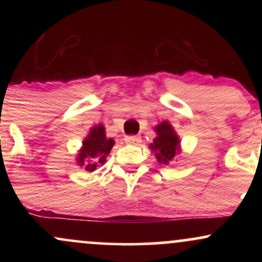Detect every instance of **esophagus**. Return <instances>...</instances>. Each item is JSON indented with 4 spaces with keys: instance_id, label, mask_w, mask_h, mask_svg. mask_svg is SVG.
<instances>
[{
    "instance_id": "1",
    "label": "esophagus",
    "mask_w": 262,
    "mask_h": 262,
    "mask_svg": "<svg viewBox=\"0 0 262 262\" xmlns=\"http://www.w3.org/2000/svg\"><path fill=\"white\" fill-rule=\"evenodd\" d=\"M124 141L127 144H130V145H139V143L141 141L140 137H135V135H130V137H125Z\"/></svg>"
}]
</instances>
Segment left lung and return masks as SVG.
Masks as SVG:
<instances>
[{"label":"left lung","instance_id":"8db88e82","mask_svg":"<svg viewBox=\"0 0 262 262\" xmlns=\"http://www.w3.org/2000/svg\"><path fill=\"white\" fill-rule=\"evenodd\" d=\"M156 137L149 148L155 154L159 164L169 165L175 161L177 156L181 154V141L176 130L167 121L161 122L154 127Z\"/></svg>","mask_w":262,"mask_h":262}]
</instances>
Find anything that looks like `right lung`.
Segmentation results:
<instances>
[{
    "instance_id": "1",
    "label": "right lung",
    "mask_w": 262,
    "mask_h": 262,
    "mask_svg": "<svg viewBox=\"0 0 262 262\" xmlns=\"http://www.w3.org/2000/svg\"><path fill=\"white\" fill-rule=\"evenodd\" d=\"M113 145L114 140L112 138H107L104 125H93L77 152L76 164L87 172H93L96 167L106 162Z\"/></svg>"
}]
</instances>
